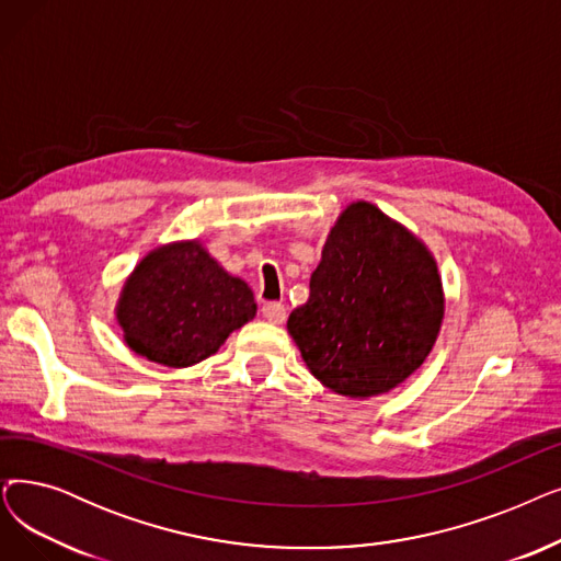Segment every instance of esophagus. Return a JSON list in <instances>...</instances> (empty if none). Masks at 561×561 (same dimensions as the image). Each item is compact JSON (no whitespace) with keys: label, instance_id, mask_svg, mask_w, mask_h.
Instances as JSON below:
<instances>
[{"label":"esophagus","instance_id":"34e87169","mask_svg":"<svg viewBox=\"0 0 561 561\" xmlns=\"http://www.w3.org/2000/svg\"><path fill=\"white\" fill-rule=\"evenodd\" d=\"M261 311L271 323H284V319H286V307L282 302H265L261 307Z\"/></svg>","mask_w":561,"mask_h":561}]
</instances>
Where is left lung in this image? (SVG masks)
<instances>
[{
  "mask_svg": "<svg viewBox=\"0 0 561 561\" xmlns=\"http://www.w3.org/2000/svg\"><path fill=\"white\" fill-rule=\"evenodd\" d=\"M443 313V284L428 250L374 204L357 202L330 231L288 332L313 378L364 399L422 367Z\"/></svg>",
  "mask_w": 561,
  "mask_h": 561,
  "instance_id": "1",
  "label": "left lung"
}]
</instances>
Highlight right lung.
<instances>
[{
	"mask_svg": "<svg viewBox=\"0 0 561 561\" xmlns=\"http://www.w3.org/2000/svg\"><path fill=\"white\" fill-rule=\"evenodd\" d=\"M254 313L250 286L227 275L197 240L146 256L116 309L126 344L164 367L206 359Z\"/></svg>",
	"mask_w": 561,
	"mask_h": 561,
	"instance_id": "1",
	"label": "right lung"
}]
</instances>
